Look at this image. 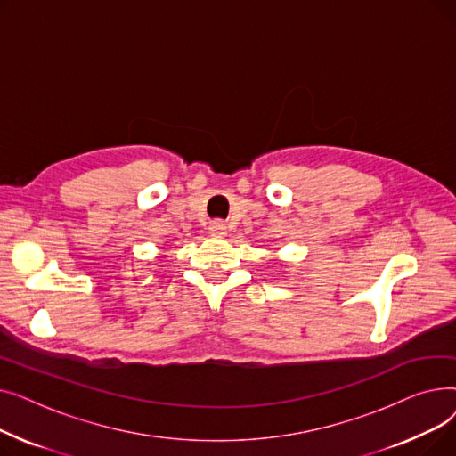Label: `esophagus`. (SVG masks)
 <instances>
[{"instance_id": "esophagus-1", "label": "esophagus", "mask_w": 456, "mask_h": 456, "mask_svg": "<svg viewBox=\"0 0 456 456\" xmlns=\"http://www.w3.org/2000/svg\"><path fill=\"white\" fill-rule=\"evenodd\" d=\"M208 232L216 238H222L227 232V225H225L224 220H212L210 225H208Z\"/></svg>"}]
</instances>
